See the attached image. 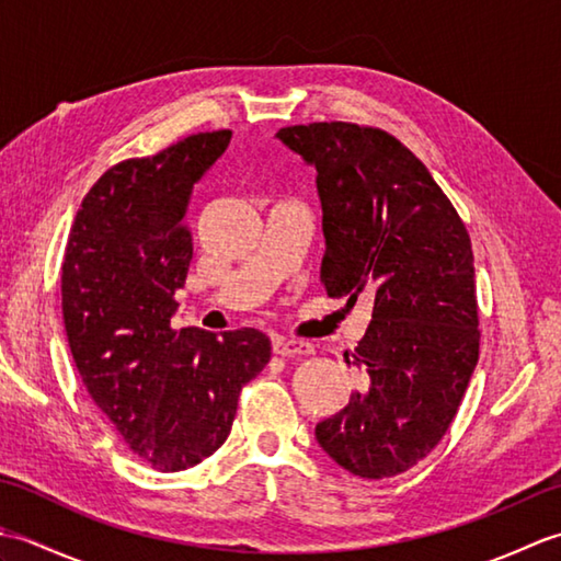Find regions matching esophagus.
Returning a JSON list of instances; mask_svg holds the SVG:
<instances>
[{"label":"esophagus","mask_w":561,"mask_h":561,"mask_svg":"<svg viewBox=\"0 0 561 561\" xmlns=\"http://www.w3.org/2000/svg\"><path fill=\"white\" fill-rule=\"evenodd\" d=\"M272 350L279 356H308L313 354V344L301 342V340H287V337H274Z\"/></svg>","instance_id":"esophagus-1"}]
</instances>
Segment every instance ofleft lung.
Instances as JSON below:
<instances>
[{"instance_id":"8db88e82","label":"left lung","mask_w":561,"mask_h":561,"mask_svg":"<svg viewBox=\"0 0 561 561\" xmlns=\"http://www.w3.org/2000/svg\"><path fill=\"white\" fill-rule=\"evenodd\" d=\"M277 139L318 173L328 296H374L347 356L364 386L316 438L352 474L392 478L434 450L478 366L470 236L426 165L383 129L313 123Z\"/></svg>"}]
</instances>
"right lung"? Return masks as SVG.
<instances>
[{"label":"right lung","mask_w":561,"mask_h":561,"mask_svg":"<svg viewBox=\"0 0 561 561\" xmlns=\"http://www.w3.org/2000/svg\"><path fill=\"white\" fill-rule=\"evenodd\" d=\"M229 129L190 135L105 171L81 202L62 262V313L89 396L137 456L187 470L231 432L238 396L270 362L255 328H171L193 238L185 214Z\"/></svg>","instance_id":"obj_1"}]
</instances>
